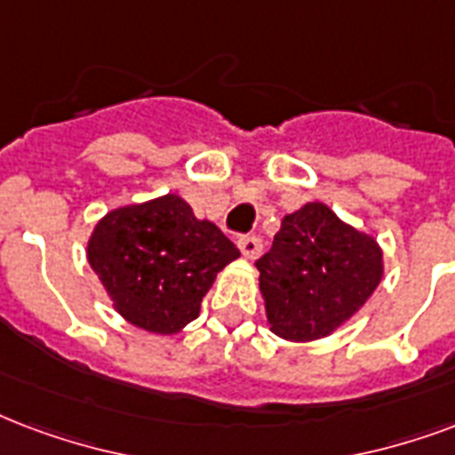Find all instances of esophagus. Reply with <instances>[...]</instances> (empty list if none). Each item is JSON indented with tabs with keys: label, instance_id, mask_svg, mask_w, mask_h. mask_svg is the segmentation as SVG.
I'll return each instance as SVG.
<instances>
[{
	"label": "esophagus",
	"instance_id": "34e87169",
	"mask_svg": "<svg viewBox=\"0 0 455 455\" xmlns=\"http://www.w3.org/2000/svg\"><path fill=\"white\" fill-rule=\"evenodd\" d=\"M238 248H241V252L245 255V258L255 259L259 255V251H262V241H259L258 235L245 234L238 238Z\"/></svg>",
	"mask_w": 455,
	"mask_h": 455
}]
</instances>
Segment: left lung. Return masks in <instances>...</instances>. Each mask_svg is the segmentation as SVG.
Here are the masks:
<instances>
[{
    "label": "left lung",
    "instance_id": "obj_1",
    "mask_svg": "<svg viewBox=\"0 0 455 455\" xmlns=\"http://www.w3.org/2000/svg\"><path fill=\"white\" fill-rule=\"evenodd\" d=\"M255 265L269 327L286 341L331 334L381 282L377 241L322 203L286 214L272 248Z\"/></svg>",
    "mask_w": 455,
    "mask_h": 455
}]
</instances>
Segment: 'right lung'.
<instances>
[{
    "label": "right lung",
    "instance_id": "right-lung-1",
    "mask_svg": "<svg viewBox=\"0 0 455 455\" xmlns=\"http://www.w3.org/2000/svg\"><path fill=\"white\" fill-rule=\"evenodd\" d=\"M241 252L190 204L164 196L104 217L88 243V262L116 310L155 334L193 322L217 272Z\"/></svg>",
    "mask_w": 455,
    "mask_h": 455
}]
</instances>
